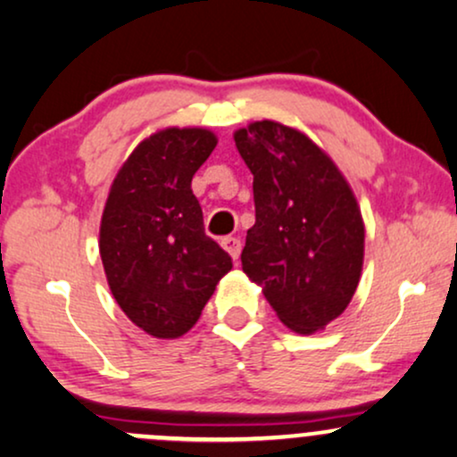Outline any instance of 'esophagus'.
Here are the masks:
<instances>
[{
	"label": "esophagus",
	"instance_id": "obj_1",
	"mask_svg": "<svg viewBox=\"0 0 457 457\" xmlns=\"http://www.w3.org/2000/svg\"><path fill=\"white\" fill-rule=\"evenodd\" d=\"M221 246H223L225 251H228L229 255H232L234 260H238V255H240V238H236V236H223Z\"/></svg>",
	"mask_w": 457,
	"mask_h": 457
}]
</instances>
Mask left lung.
<instances>
[{
	"instance_id": "8db88e82",
	"label": "left lung",
	"mask_w": 457,
	"mask_h": 457,
	"mask_svg": "<svg viewBox=\"0 0 457 457\" xmlns=\"http://www.w3.org/2000/svg\"><path fill=\"white\" fill-rule=\"evenodd\" d=\"M253 174L255 225L243 270L287 328L309 335L342 316L363 269L365 228L353 188L327 152L272 120L234 133Z\"/></svg>"
}]
</instances>
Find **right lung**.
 <instances>
[{
    "label": "right lung",
    "instance_id": "obj_1",
    "mask_svg": "<svg viewBox=\"0 0 457 457\" xmlns=\"http://www.w3.org/2000/svg\"><path fill=\"white\" fill-rule=\"evenodd\" d=\"M217 145L206 129H162L130 152L101 221V260L112 295L135 327L159 339L202 316L232 258L204 232L191 180Z\"/></svg>",
    "mask_w": 457,
    "mask_h": 457
}]
</instances>
